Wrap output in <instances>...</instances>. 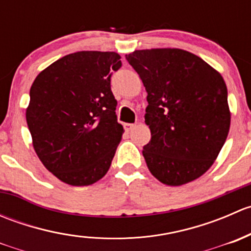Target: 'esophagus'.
Masks as SVG:
<instances>
[{
  "label": "esophagus",
  "mask_w": 251,
  "mask_h": 251,
  "mask_svg": "<svg viewBox=\"0 0 251 251\" xmlns=\"http://www.w3.org/2000/svg\"><path fill=\"white\" fill-rule=\"evenodd\" d=\"M132 128H135V125H133V124H125V130L127 131V132L132 131Z\"/></svg>",
  "instance_id": "1"
}]
</instances>
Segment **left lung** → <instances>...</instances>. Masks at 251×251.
Returning <instances> with one entry per match:
<instances>
[{
	"instance_id": "left-lung-1",
	"label": "left lung",
	"mask_w": 251,
	"mask_h": 251,
	"mask_svg": "<svg viewBox=\"0 0 251 251\" xmlns=\"http://www.w3.org/2000/svg\"><path fill=\"white\" fill-rule=\"evenodd\" d=\"M126 59L148 93L144 120L151 138L142 153L149 171L168 186L194 181L214 164L228 135L221 74L178 48L135 50Z\"/></svg>"
}]
</instances>
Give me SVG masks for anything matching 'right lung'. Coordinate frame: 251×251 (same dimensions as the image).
Returning <instances> with one entry per match:
<instances>
[{
	"instance_id": "right-lung-1",
	"label": "right lung",
	"mask_w": 251,
	"mask_h": 251,
	"mask_svg": "<svg viewBox=\"0 0 251 251\" xmlns=\"http://www.w3.org/2000/svg\"><path fill=\"white\" fill-rule=\"evenodd\" d=\"M115 52L81 50L42 70L30 88L26 123L45 168L70 186H90L110 168L124 127L110 88Z\"/></svg>"
}]
</instances>
